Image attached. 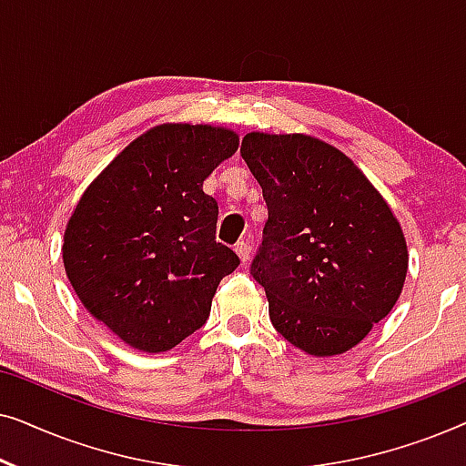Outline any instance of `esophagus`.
Instances as JSON below:
<instances>
[{
	"label": "esophagus",
	"instance_id": "obj_1",
	"mask_svg": "<svg viewBox=\"0 0 466 466\" xmlns=\"http://www.w3.org/2000/svg\"><path fill=\"white\" fill-rule=\"evenodd\" d=\"M235 252H238V257H239V260L241 263H248V260H250V254H252V246L248 244V241H238V244H235Z\"/></svg>",
	"mask_w": 466,
	"mask_h": 466
}]
</instances>
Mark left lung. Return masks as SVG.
I'll return each mask as SVG.
<instances>
[{"instance_id": "8db88e82", "label": "left lung", "mask_w": 466, "mask_h": 466, "mask_svg": "<svg viewBox=\"0 0 466 466\" xmlns=\"http://www.w3.org/2000/svg\"><path fill=\"white\" fill-rule=\"evenodd\" d=\"M241 157L269 209L250 273L279 335L311 356L343 354L403 290L407 244L365 174L335 146L248 133Z\"/></svg>"}]
</instances>
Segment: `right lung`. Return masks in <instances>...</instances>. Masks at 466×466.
Wrapping results in <instances>:
<instances>
[{
  "instance_id": "1",
  "label": "right lung",
  "mask_w": 466,
  "mask_h": 466,
  "mask_svg": "<svg viewBox=\"0 0 466 466\" xmlns=\"http://www.w3.org/2000/svg\"><path fill=\"white\" fill-rule=\"evenodd\" d=\"M238 133L158 125L127 146L80 197L63 265L82 305L131 348L167 352L206 324L238 269L216 241L218 203L203 180L235 155Z\"/></svg>"
}]
</instances>
